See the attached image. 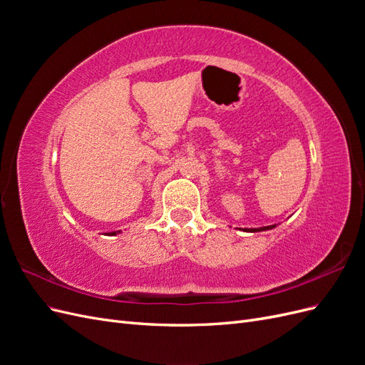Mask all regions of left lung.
<instances>
[{"mask_svg":"<svg viewBox=\"0 0 365 365\" xmlns=\"http://www.w3.org/2000/svg\"><path fill=\"white\" fill-rule=\"evenodd\" d=\"M275 225H268V227H260V228H245L244 231H264V230H271Z\"/></svg>","mask_w":365,"mask_h":365,"instance_id":"left-lung-1","label":"left lung"}]
</instances>
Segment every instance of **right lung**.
<instances>
[{"instance_id":"1","label":"right lung","mask_w":365,"mask_h":365,"mask_svg":"<svg viewBox=\"0 0 365 365\" xmlns=\"http://www.w3.org/2000/svg\"><path fill=\"white\" fill-rule=\"evenodd\" d=\"M117 233H120V231H117ZM117 233H115V231H113V233H111V236H113V235H117Z\"/></svg>"}]
</instances>
